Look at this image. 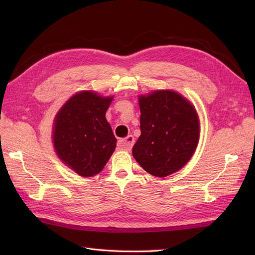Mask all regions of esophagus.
<instances>
[{"label": "esophagus", "instance_id": "1", "mask_svg": "<svg viewBox=\"0 0 255 255\" xmlns=\"http://www.w3.org/2000/svg\"><path fill=\"white\" fill-rule=\"evenodd\" d=\"M134 143V138L131 136V134H129L126 138H123V139H119L118 140V145L124 150H131L132 145Z\"/></svg>", "mask_w": 255, "mask_h": 255}]
</instances>
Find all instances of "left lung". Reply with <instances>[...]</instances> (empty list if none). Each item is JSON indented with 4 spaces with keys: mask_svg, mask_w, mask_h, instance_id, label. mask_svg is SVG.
<instances>
[{
    "mask_svg": "<svg viewBox=\"0 0 255 255\" xmlns=\"http://www.w3.org/2000/svg\"><path fill=\"white\" fill-rule=\"evenodd\" d=\"M141 134L132 155L144 171L165 177L185 165L196 150L199 121L192 103L180 93L156 90L139 96Z\"/></svg>",
    "mask_w": 255,
    "mask_h": 255,
    "instance_id": "obj_1",
    "label": "left lung"
}]
</instances>
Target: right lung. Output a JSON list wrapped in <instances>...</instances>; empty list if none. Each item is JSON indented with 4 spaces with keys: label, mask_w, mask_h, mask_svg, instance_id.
Returning <instances> with one entry per match:
<instances>
[{
    "label": "right lung",
    "mask_w": 255,
    "mask_h": 255,
    "mask_svg": "<svg viewBox=\"0 0 255 255\" xmlns=\"http://www.w3.org/2000/svg\"><path fill=\"white\" fill-rule=\"evenodd\" d=\"M113 96L82 91L74 94L57 113L52 140L59 158L83 177L104 169L117 140L105 114Z\"/></svg>",
    "instance_id": "obj_1"
}]
</instances>
